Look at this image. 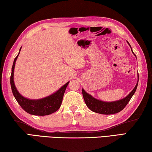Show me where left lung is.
<instances>
[{
	"instance_id": "1",
	"label": "left lung",
	"mask_w": 152,
	"mask_h": 152,
	"mask_svg": "<svg viewBox=\"0 0 152 152\" xmlns=\"http://www.w3.org/2000/svg\"><path fill=\"white\" fill-rule=\"evenodd\" d=\"M129 45L130 46L131 51H132L133 54L134 55H136L133 52L132 48L129 42H127ZM137 58V57H136ZM138 81H139V74L137 73V82L135 88H133L132 91L129 93L125 98H124L121 99L113 102H104L100 99H98L95 98H94L90 94L87 93L84 89L82 88V94H83V99L85 101L86 104L87 106L88 107L89 110L94 112V113L102 114H113L118 113L121 112L123 108L126 106V104L129 103L130 99L132 98V96L135 94L137 88L138 86Z\"/></svg>"
}]
</instances>
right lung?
Returning a JSON list of instances; mask_svg holds the SVG:
<instances>
[{"label": "right lung", "mask_w": 152, "mask_h": 152, "mask_svg": "<svg viewBox=\"0 0 152 152\" xmlns=\"http://www.w3.org/2000/svg\"><path fill=\"white\" fill-rule=\"evenodd\" d=\"M21 49V47L19 49L18 54L14 60L11 69V86L12 92L15 98L16 99L17 102L25 111L27 112V113L32 114V115L45 116L55 113L61 107L64 91H65L69 81L62 86L55 92L48 96L45 97V98L37 99H31L25 98L19 92L14 83L15 66L16 61L19 55Z\"/></svg>", "instance_id": "add662e5"}]
</instances>
